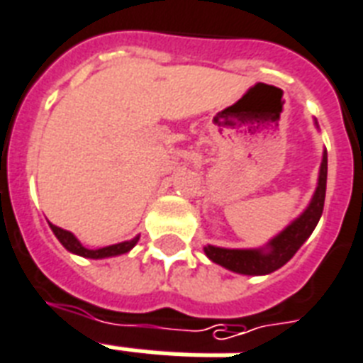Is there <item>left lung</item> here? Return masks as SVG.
<instances>
[{
  "label": "left lung",
  "instance_id": "1",
  "mask_svg": "<svg viewBox=\"0 0 363 363\" xmlns=\"http://www.w3.org/2000/svg\"><path fill=\"white\" fill-rule=\"evenodd\" d=\"M325 184H328V152H323L320 177H318L316 192L312 196L311 206L304 209L298 218H295L286 230L267 243L261 249H226L207 245L203 251L213 262L228 268L232 272L245 276H262L278 270L291 259L297 249L303 245L322 217L323 201H325Z\"/></svg>",
  "mask_w": 363,
  "mask_h": 363
}]
</instances>
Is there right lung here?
<instances>
[{
  "label": "right lung",
  "instance_id": "obj_1",
  "mask_svg": "<svg viewBox=\"0 0 363 363\" xmlns=\"http://www.w3.org/2000/svg\"><path fill=\"white\" fill-rule=\"evenodd\" d=\"M49 226H51L52 234L57 236V240H59V242L62 243L70 253H76V255L85 257V259H104V257L123 255V253H127V251H131V249L135 247V243L138 242V236H137V238H133V240H129V242L116 243V245H108V247L87 249V247H83L82 243H79V240H77L72 232L62 230V228L51 225V223H49Z\"/></svg>",
  "mask_w": 363,
  "mask_h": 363
}]
</instances>
